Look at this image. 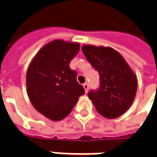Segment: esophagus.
Returning <instances> with one entry per match:
<instances>
[{
    "label": "esophagus",
    "mask_w": 157,
    "mask_h": 157,
    "mask_svg": "<svg viewBox=\"0 0 157 157\" xmlns=\"http://www.w3.org/2000/svg\"><path fill=\"white\" fill-rule=\"evenodd\" d=\"M82 86H83V89H84V90H85V92L87 93V92H88V90H89V84H88V83H84V84H83Z\"/></svg>",
    "instance_id": "1"
}]
</instances>
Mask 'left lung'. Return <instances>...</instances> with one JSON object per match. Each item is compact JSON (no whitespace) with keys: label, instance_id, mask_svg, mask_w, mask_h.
Wrapping results in <instances>:
<instances>
[{"label":"left lung","instance_id":"8db88e82","mask_svg":"<svg viewBox=\"0 0 157 157\" xmlns=\"http://www.w3.org/2000/svg\"><path fill=\"white\" fill-rule=\"evenodd\" d=\"M82 51L99 74L100 85L88 96L98 114L115 119L125 113L133 102L138 80L124 57L111 47L86 44Z\"/></svg>","mask_w":157,"mask_h":157}]
</instances>
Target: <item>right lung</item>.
<instances>
[{
    "label": "right lung",
    "instance_id": "right-lung-1",
    "mask_svg": "<svg viewBox=\"0 0 157 157\" xmlns=\"http://www.w3.org/2000/svg\"><path fill=\"white\" fill-rule=\"evenodd\" d=\"M80 50L79 42L53 40L36 53L26 72V91L33 106L52 121L69 115L84 94L69 63Z\"/></svg>",
    "mask_w": 157,
    "mask_h": 157
}]
</instances>
